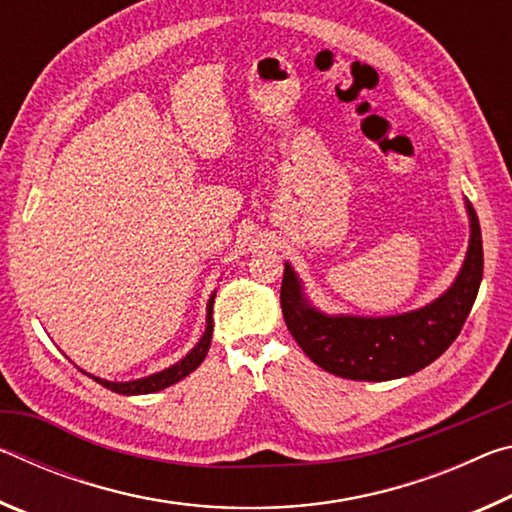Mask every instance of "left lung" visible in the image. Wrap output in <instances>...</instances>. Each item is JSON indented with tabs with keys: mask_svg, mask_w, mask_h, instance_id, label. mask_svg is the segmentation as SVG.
<instances>
[{
	"mask_svg": "<svg viewBox=\"0 0 512 512\" xmlns=\"http://www.w3.org/2000/svg\"><path fill=\"white\" fill-rule=\"evenodd\" d=\"M470 212V248L445 296L418 311L388 318L325 316L307 305L291 266H284L280 305L289 332L307 357L336 377L388 381L413 375L436 361L461 334L483 277L481 225Z\"/></svg>",
	"mask_w": 512,
	"mask_h": 512,
	"instance_id": "left-lung-1",
	"label": "left lung"
}]
</instances>
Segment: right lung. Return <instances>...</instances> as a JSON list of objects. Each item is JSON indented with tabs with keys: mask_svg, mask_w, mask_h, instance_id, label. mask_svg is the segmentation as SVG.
Segmentation results:
<instances>
[{
	"mask_svg": "<svg viewBox=\"0 0 512 512\" xmlns=\"http://www.w3.org/2000/svg\"><path fill=\"white\" fill-rule=\"evenodd\" d=\"M212 305H214V296L210 298V305H207V327H205V334L203 339L198 341L196 348L187 354L183 361H178L176 366H171L167 370L158 372V375H151V377H144V379H137V381H124V384H117V381H106V379H99V377H92L94 381H99L101 386H106L108 391L112 393H121V395H144V393H155V391H162V388H167L171 384H176V381L185 379L189 372H194L198 366H201L207 350H210V341H212Z\"/></svg>",
	"mask_w": 512,
	"mask_h": 512,
	"instance_id": "obj_1",
	"label": "right lung"
}]
</instances>
